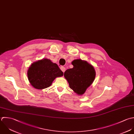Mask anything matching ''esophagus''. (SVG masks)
Segmentation results:
<instances>
[{
  "instance_id": "34e87169",
  "label": "esophagus",
  "mask_w": 134,
  "mask_h": 134,
  "mask_svg": "<svg viewBox=\"0 0 134 134\" xmlns=\"http://www.w3.org/2000/svg\"><path fill=\"white\" fill-rule=\"evenodd\" d=\"M60 69H61V70H62L63 72H64L65 71V70H66L65 67H63V66H61V67H60Z\"/></svg>"
}]
</instances>
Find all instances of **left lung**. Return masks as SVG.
<instances>
[{"mask_svg":"<svg viewBox=\"0 0 134 134\" xmlns=\"http://www.w3.org/2000/svg\"><path fill=\"white\" fill-rule=\"evenodd\" d=\"M72 65L74 67L66 70L64 77L70 89L78 94L82 95L93 82L96 71L92 65L80 59L74 60Z\"/></svg>","mask_w":134,"mask_h":134,"instance_id":"left-lung-1","label":"left lung"}]
</instances>
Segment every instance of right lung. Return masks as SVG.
I'll return each instance as SVG.
<instances>
[{"mask_svg":"<svg viewBox=\"0 0 134 134\" xmlns=\"http://www.w3.org/2000/svg\"><path fill=\"white\" fill-rule=\"evenodd\" d=\"M63 71L56 64L49 59H43L33 63L27 71L31 85L37 89L49 87L56 77L63 76Z\"/></svg>","mask_w":134,"mask_h":134,"instance_id":"1","label":"right lung"}]
</instances>
